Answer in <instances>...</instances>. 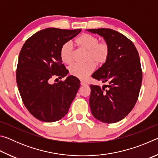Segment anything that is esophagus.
<instances>
[{
    "label": "esophagus",
    "instance_id": "esophagus-1",
    "mask_svg": "<svg viewBox=\"0 0 158 158\" xmlns=\"http://www.w3.org/2000/svg\"><path fill=\"white\" fill-rule=\"evenodd\" d=\"M80 84H81V85H87V83L84 81H83V80H81V83H80Z\"/></svg>",
    "mask_w": 158,
    "mask_h": 158
}]
</instances>
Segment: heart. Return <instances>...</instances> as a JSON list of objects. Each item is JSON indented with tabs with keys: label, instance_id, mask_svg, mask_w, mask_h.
I'll return each instance as SVG.
<instances>
[{
	"label": "heart",
	"instance_id": "1",
	"mask_svg": "<svg viewBox=\"0 0 158 158\" xmlns=\"http://www.w3.org/2000/svg\"><path fill=\"white\" fill-rule=\"evenodd\" d=\"M75 43L80 49L86 51L84 64L75 63L69 68L71 75L79 79H85L95 69V65L101 66L105 64L109 56V44L106 42H100L98 37L93 35L85 33L77 37ZM74 49L71 42H68L62 45L60 50V58L64 63L70 64L73 61Z\"/></svg>",
	"mask_w": 158,
	"mask_h": 158
}]
</instances>
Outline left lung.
I'll list each match as a JSON object with an SVG mask.
<instances>
[{"label": "left lung", "mask_w": 158, "mask_h": 158, "mask_svg": "<svg viewBox=\"0 0 158 158\" xmlns=\"http://www.w3.org/2000/svg\"><path fill=\"white\" fill-rule=\"evenodd\" d=\"M88 31L102 36L110 49L108 60L92 75L108 84L90 85V110L96 119L114 123L127 116L138 100L142 82L139 56L132 42L118 32L109 28Z\"/></svg>", "instance_id": "8db88e82"}]
</instances>
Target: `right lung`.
<instances>
[{
    "instance_id": "right-lung-1",
    "label": "right lung",
    "mask_w": 158,
    "mask_h": 158,
    "mask_svg": "<svg viewBox=\"0 0 158 158\" xmlns=\"http://www.w3.org/2000/svg\"><path fill=\"white\" fill-rule=\"evenodd\" d=\"M81 31L44 29L29 37L21 48L16 71L17 86L26 109L40 121H59L75 98L80 86L77 77L69 76L54 84L52 79L68 73L62 63L60 48Z\"/></svg>"
}]
</instances>
